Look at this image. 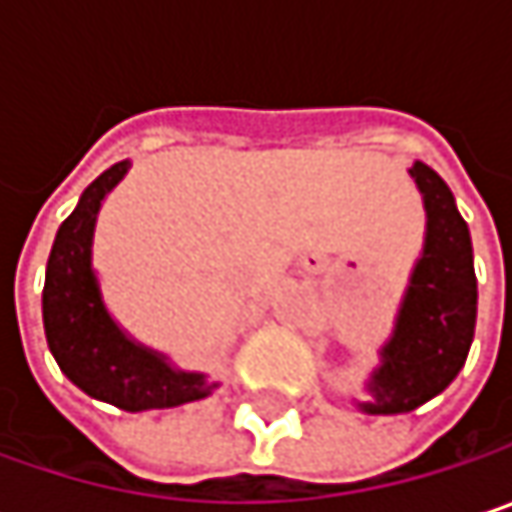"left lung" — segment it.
Segmentation results:
<instances>
[{"mask_svg":"<svg viewBox=\"0 0 512 512\" xmlns=\"http://www.w3.org/2000/svg\"><path fill=\"white\" fill-rule=\"evenodd\" d=\"M409 171L424 195L427 240L412 272L394 338L385 344L382 367L373 373V400L361 403L370 415L412 412L445 391L465 364L477 320L468 225L448 183L430 165L415 162Z\"/></svg>","mask_w":512,"mask_h":512,"instance_id":"8db88e82","label":"left lung"}]
</instances>
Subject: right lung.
<instances>
[{
  "label": "right lung",
  "mask_w": 512,
  "mask_h": 512,
  "mask_svg": "<svg viewBox=\"0 0 512 512\" xmlns=\"http://www.w3.org/2000/svg\"><path fill=\"white\" fill-rule=\"evenodd\" d=\"M130 162L106 168L61 222L44 281V329L61 373L85 394L124 412L171 409L207 397L201 373L171 370L162 358L133 344L106 314L94 272L91 237L100 201L127 174Z\"/></svg>",
  "instance_id": "right-lung-1"
}]
</instances>
